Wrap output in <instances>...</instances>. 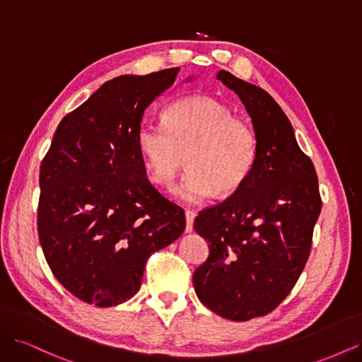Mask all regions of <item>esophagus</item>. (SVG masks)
Masks as SVG:
<instances>
[{"label":"esophagus","mask_w":362,"mask_h":362,"mask_svg":"<svg viewBox=\"0 0 362 362\" xmlns=\"http://www.w3.org/2000/svg\"><path fill=\"white\" fill-rule=\"evenodd\" d=\"M193 221H194V213L190 210L185 211V233L193 231Z\"/></svg>","instance_id":"obj_1"}]
</instances>
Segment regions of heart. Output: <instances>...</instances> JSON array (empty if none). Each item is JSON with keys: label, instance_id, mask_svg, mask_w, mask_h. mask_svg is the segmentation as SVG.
I'll return each mask as SVG.
<instances>
[{"label": "heart", "instance_id": "b5f03b06", "mask_svg": "<svg viewBox=\"0 0 362 362\" xmlns=\"http://www.w3.org/2000/svg\"><path fill=\"white\" fill-rule=\"evenodd\" d=\"M163 124L141 122L137 146L149 178L169 187L185 164L189 172L175 189L184 202L196 204L211 194L231 196L254 170L258 139L246 120L211 96H187L170 103Z\"/></svg>", "mask_w": 362, "mask_h": 362}]
</instances>
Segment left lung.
<instances>
[{"mask_svg": "<svg viewBox=\"0 0 362 362\" xmlns=\"http://www.w3.org/2000/svg\"><path fill=\"white\" fill-rule=\"evenodd\" d=\"M246 107L258 139L254 170L243 187L194 218L210 255L193 273L199 300L225 319L266 315L287 298L310 257L322 210L314 164L288 117L261 87L217 74Z\"/></svg>", "mask_w": 362, "mask_h": 362, "instance_id": "1", "label": "left lung"}]
</instances>
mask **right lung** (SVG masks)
<instances>
[{"mask_svg": "<svg viewBox=\"0 0 362 362\" xmlns=\"http://www.w3.org/2000/svg\"><path fill=\"white\" fill-rule=\"evenodd\" d=\"M178 72L104 83L62 119L42 160L40 246L54 276L86 303L133 298L152 252L184 233V210L149 182L136 139L146 107Z\"/></svg>", "mask_w": 362, "mask_h": 362, "instance_id": "1", "label": "right lung"}]
</instances>
